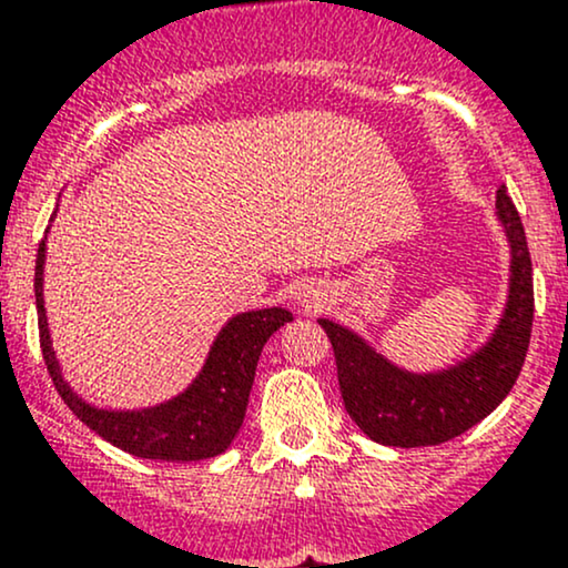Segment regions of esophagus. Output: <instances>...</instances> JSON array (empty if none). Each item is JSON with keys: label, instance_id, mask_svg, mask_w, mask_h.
<instances>
[{"label": "esophagus", "instance_id": "obj_1", "mask_svg": "<svg viewBox=\"0 0 568 568\" xmlns=\"http://www.w3.org/2000/svg\"><path fill=\"white\" fill-rule=\"evenodd\" d=\"M296 298H298V304L306 306V310H312V306H317V304H321V293H317L315 288H312L310 283L298 285V291H296Z\"/></svg>", "mask_w": 568, "mask_h": 568}]
</instances>
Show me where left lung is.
Returning <instances> with one entry per match:
<instances>
[{"label": "left lung", "instance_id": "left-lung-1", "mask_svg": "<svg viewBox=\"0 0 568 568\" xmlns=\"http://www.w3.org/2000/svg\"><path fill=\"white\" fill-rule=\"evenodd\" d=\"M497 216L510 243V291L499 325L480 349L435 374H410L379 355L363 336L321 317L334 344L338 387L355 425L382 446H438L467 433L505 400L524 368L534 321L531 256L505 186Z\"/></svg>", "mask_w": 568, "mask_h": 568}]
</instances>
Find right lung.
<instances>
[{
  "mask_svg": "<svg viewBox=\"0 0 568 568\" xmlns=\"http://www.w3.org/2000/svg\"><path fill=\"white\" fill-rule=\"evenodd\" d=\"M44 251L48 247L42 240L34 270L39 344H42L44 366L53 376L58 395L74 410L77 419L112 446L141 456V459L200 462L224 454L243 427L247 395H251L256 363L266 338L275 334L280 325L293 321L291 312L283 306H270V310L234 315L219 331L197 379L189 384L184 393L160 403V406L141 410L95 408L69 387L61 366H58L42 298Z\"/></svg>",
  "mask_w": 568,
  "mask_h": 568,
  "instance_id": "add662e5",
  "label": "right lung"
}]
</instances>
